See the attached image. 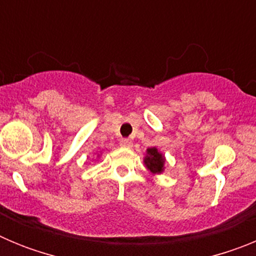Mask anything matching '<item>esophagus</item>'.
<instances>
[{
  "label": "esophagus",
  "mask_w": 256,
  "mask_h": 256,
  "mask_svg": "<svg viewBox=\"0 0 256 256\" xmlns=\"http://www.w3.org/2000/svg\"><path fill=\"white\" fill-rule=\"evenodd\" d=\"M132 144H133V141L130 138H123L120 141V146H122V148H132Z\"/></svg>",
  "instance_id": "1"
}]
</instances>
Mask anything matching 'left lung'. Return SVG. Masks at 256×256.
<instances>
[{"label": "left lung", "mask_w": 256, "mask_h": 256, "mask_svg": "<svg viewBox=\"0 0 256 256\" xmlns=\"http://www.w3.org/2000/svg\"><path fill=\"white\" fill-rule=\"evenodd\" d=\"M144 164L151 174H162L165 169V156L156 148H150L146 150Z\"/></svg>", "instance_id": "obj_1"}]
</instances>
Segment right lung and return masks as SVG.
Here are the masks:
<instances>
[{"label":"right lung","mask_w":256,"mask_h":256,"mask_svg":"<svg viewBox=\"0 0 256 256\" xmlns=\"http://www.w3.org/2000/svg\"><path fill=\"white\" fill-rule=\"evenodd\" d=\"M97 156H100V155H97Z\"/></svg>","instance_id":"add662e5"}]
</instances>
